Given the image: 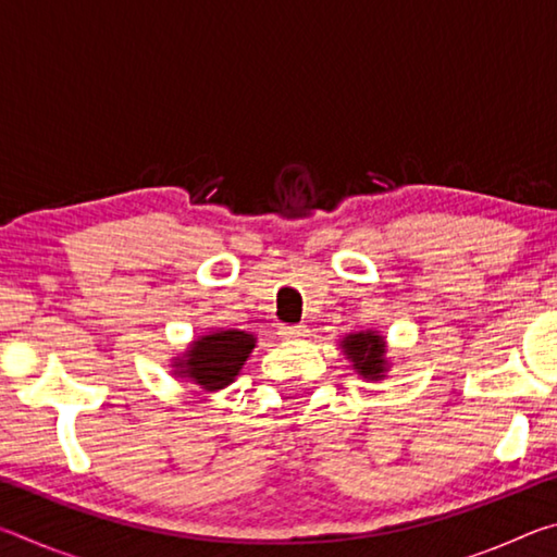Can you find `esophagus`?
Instances as JSON below:
<instances>
[{
  "instance_id": "esophagus-1",
  "label": "esophagus",
  "mask_w": 557,
  "mask_h": 557,
  "mask_svg": "<svg viewBox=\"0 0 557 557\" xmlns=\"http://www.w3.org/2000/svg\"><path fill=\"white\" fill-rule=\"evenodd\" d=\"M282 336L285 338H305L309 332H307V326H282V332H280Z\"/></svg>"
}]
</instances>
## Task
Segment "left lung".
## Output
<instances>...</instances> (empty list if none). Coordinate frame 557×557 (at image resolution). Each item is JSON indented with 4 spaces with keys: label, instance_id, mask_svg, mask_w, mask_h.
Returning <instances> with one entry per match:
<instances>
[{
    "label": "left lung",
    "instance_id": "8db88e82",
    "mask_svg": "<svg viewBox=\"0 0 557 557\" xmlns=\"http://www.w3.org/2000/svg\"><path fill=\"white\" fill-rule=\"evenodd\" d=\"M342 351L346 361H351V369L361 375L363 381H383L391 369L388 361V344L381 332L366 329V332L346 334L342 342Z\"/></svg>",
    "mask_w": 557,
    "mask_h": 557
}]
</instances>
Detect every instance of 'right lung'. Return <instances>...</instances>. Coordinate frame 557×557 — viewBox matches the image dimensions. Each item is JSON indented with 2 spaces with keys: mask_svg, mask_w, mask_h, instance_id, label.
Segmentation results:
<instances>
[{
  "mask_svg": "<svg viewBox=\"0 0 557 557\" xmlns=\"http://www.w3.org/2000/svg\"><path fill=\"white\" fill-rule=\"evenodd\" d=\"M258 338L240 329H213L196 336L184 354L172 358V373L206 393H219L238 379Z\"/></svg>",
  "mask_w": 557,
  "mask_h": 557,
  "instance_id": "obj_1",
  "label": "right lung"
}]
</instances>
